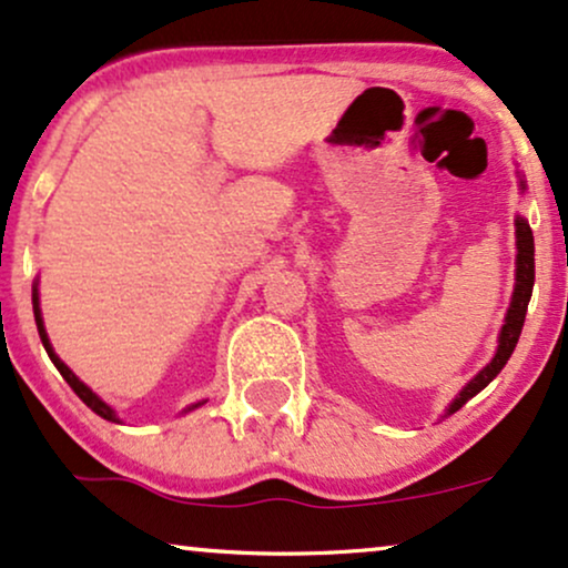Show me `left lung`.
<instances>
[{"label":"left lung","instance_id":"8db88e82","mask_svg":"<svg viewBox=\"0 0 568 568\" xmlns=\"http://www.w3.org/2000/svg\"><path fill=\"white\" fill-rule=\"evenodd\" d=\"M519 189L521 192H527V181L521 176H519ZM514 226H516V284H514V295H510V305L506 311V321H503L500 334H498V349H495L493 361H489L487 366L458 392V395H455V400L447 405L445 416H453L455 410L464 408L474 395H479V392L500 374L503 366H506L510 358V353H514L516 342L521 337V326H524V318H527L531 286H535V236H531V229L524 215H516Z\"/></svg>","mask_w":568,"mask_h":568}]
</instances>
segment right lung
Masks as SVG:
<instances>
[{
	"mask_svg": "<svg viewBox=\"0 0 568 568\" xmlns=\"http://www.w3.org/2000/svg\"><path fill=\"white\" fill-rule=\"evenodd\" d=\"M31 300H33V318H37V328H39V337H41V345H44V349H47V355L49 358H52V363L54 366H58V371L62 374V379H65L68 384H70V389L75 392V395L81 397L83 403L89 405L91 410L97 413V416H102V418H108V422H115V424H121V418H118V413L110 408L108 403L102 400L100 395H97L94 389L91 387H87V384H83L79 376L73 374V371H70L65 363L60 361V355L54 353V347H52V342H49V337H47V328H44V318H41V307H39V278L37 282H33V290H31ZM207 400H200V403H194V405H189V408H184L181 413H189V410H194V408H200V405H205Z\"/></svg>",
	"mask_w": 568,
	"mask_h": 568,
	"instance_id": "right-lung-1",
	"label": "right lung"
}]
</instances>
